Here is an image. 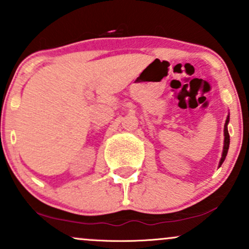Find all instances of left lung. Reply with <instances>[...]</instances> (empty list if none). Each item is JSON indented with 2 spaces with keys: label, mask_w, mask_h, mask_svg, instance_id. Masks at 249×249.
Here are the masks:
<instances>
[{
  "label": "left lung",
  "mask_w": 249,
  "mask_h": 249,
  "mask_svg": "<svg viewBox=\"0 0 249 249\" xmlns=\"http://www.w3.org/2000/svg\"><path fill=\"white\" fill-rule=\"evenodd\" d=\"M230 117V116H228ZM227 117V121H226V124H225V128H224V132H225V142H224V152H222V157H221V160H220V166H221V164L224 162L226 156H227V152H228V147H230V133H228V130H227V124L228 122H230V118Z\"/></svg>",
  "instance_id": "1"
}]
</instances>
